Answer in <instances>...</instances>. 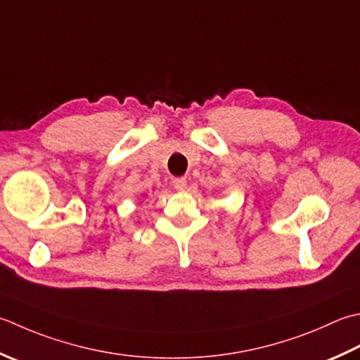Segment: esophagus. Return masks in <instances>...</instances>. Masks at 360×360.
Instances as JSON below:
<instances>
[{"label":"esophagus","instance_id":"esophagus-1","mask_svg":"<svg viewBox=\"0 0 360 360\" xmlns=\"http://www.w3.org/2000/svg\"><path fill=\"white\" fill-rule=\"evenodd\" d=\"M173 187L176 190H186L187 188V179L186 178H174L173 179Z\"/></svg>","mask_w":360,"mask_h":360}]
</instances>
